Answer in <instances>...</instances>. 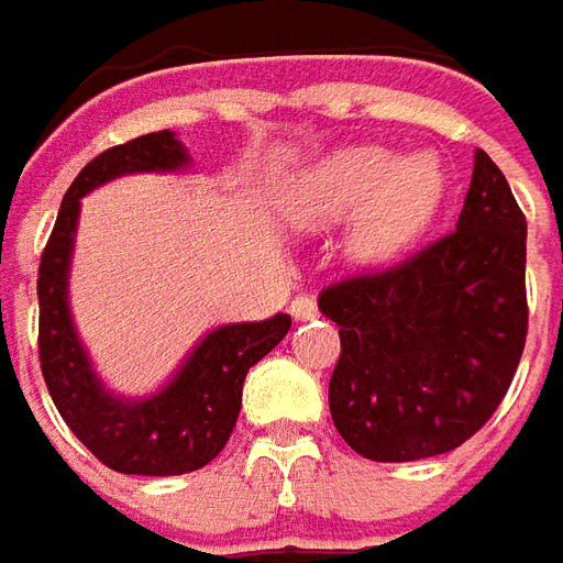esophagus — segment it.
I'll return each mask as SVG.
<instances>
[{
    "mask_svg": "<svg viewBox=\"0 0 563 563\" xmlns=\"http://www.w3.org/2000/svg\"><path fill=\"white\" fill-rule=\"evenodd\" d=\"M290 314H294V321H312V318H318V306H314L312 297H294L290 300Z\"/></svg>",
    "mask_w": 563,
    "mask_h": 563,
    "instance_id": "34e87169",
    "label": "esophagus"
}]
</instances>
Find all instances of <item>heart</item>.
Masks as SVG:
<instances>
[{
  "label": "heart",
  "mask_w": 563,
  "mask_h": 563,
  "mask_svg": "<svg viewBox=\"0 0 563 563\" xmlns=\"http://www.w3.org/2000/svg\"><path fill=\"white\" fill-rule=\"evenodd\" d=\"M445 197V169L433 151L397 157L390 147H339L300 175L288 197V214L306 230L345 218V257L357 266L394 261L416 242Z\"/></svg>",
  "instance_id": "heart-1"
}]
</instances>
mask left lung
Here are the masks:
<instances>
[{"instance_id": "1", "label": "left lung", "mask_w": 563, "mask_h": 563, "mask_svg": "<svg viewBox=\"0 0 563 563\" xmlns=\"http://www.w3.org/2000/svg\"><path fill=\"white\" fill-rule=\"evenodd\" d=\"M525 242V214L479 147L454 233L318 297L342 339L330 416L354 452L421 461L494 416L528 336Z\"/></svg>"}]
</instances>
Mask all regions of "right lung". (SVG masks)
Returning a JSON list of instances; mask_svg holds the SVG:
<instances>
[{
  "instance_id": "right-lung-1",
  "label": "right lung",
  "mask_w": 563,
  "mask_h": 563,
  "mask_svg": "<svg viewBox=\"0 0 563 563\" xmlns=\"http://www.w3.org/2000/svg\"><path fill=\"white\" fill-rule=\"evenodd\" d=\"M187 147L173 130L139 135L84 166L59 202L38 266V361L63 421L99 461L130 476H181L224 449L242 409V382L288 336L290 314L209 330L169 382L145 397L111 390L75 330L69 273L81 197L121 175L185 173Z\"/></svg>"
}]
</instances>
